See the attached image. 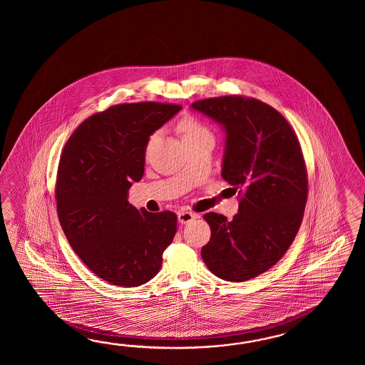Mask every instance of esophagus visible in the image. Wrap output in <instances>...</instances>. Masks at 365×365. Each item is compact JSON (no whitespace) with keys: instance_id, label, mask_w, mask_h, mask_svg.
Returning a JSON list of instances; mask_svg holds the SVG:
<instances>
[{"instance_id":"esophagus-1","label":"esophagus","mask_w":365,"mask_h":365,"mask_svg":"<svg viewBox=\"0 0 365 365\" xmlns=\"http://www.w3.org/2000/svg\"><path fill=\"white\" fill-rule=\"evenodd\" d=\"M195 214L194 212H190V211H180L179 215H178V217H179V222L181 223V225H187V223H190L192 220H194L195 219Z\"/></svg>"}]
</instances>
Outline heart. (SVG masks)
I'll list each match as a JSON object with an SVG mask.
<instances>
[{"mask_svg": "<svg viewBox=\"0 0 365 365\" xmlns=\"http://www.w3.org/2000/svg\"><path fill=\"white\" fill-rule=\"evenodd\" d=\"M178 129H179L181 138H182L184 142L185 140H201V138H212V134L210 132L209 128L203 124L202 121H200L198 118H195V117H185V118H182L179 123ZM156 137H158V133L153 134L148 138L146 154H148V151L153 148Z\"/></svg>", "mask_w": 365, "mask_h": 365, "instance_id": "heart-1", "label": "heart"}]
</instances>
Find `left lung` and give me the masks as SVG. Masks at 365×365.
<instances>
[{
  "instance_id": "1",
  "label": "left lung",
  "mask_w": 365,
  "mask_h": 365,
  "mask_svg": "<svg viewBox=\"0 0 365 365\" xmlns=\"http://www.w3.org/2000/svg\"><path fill=\"white\" fill-rule=\"evenodd\" d=\"M192 108L223 126L222 178L239 194L232 220L203 215L211 237L202 259L217 278L245 282L277 264L299 232L308 198L302 146L287 120L255 98H210Z\"/></svg>"
}]
</instances>
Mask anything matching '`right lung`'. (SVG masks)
I'll use <instances>...</instances> for the list:
<instances>
[{
	"mask_svg": "<svg viewBox=\"0 0 365 365\" xmlns=\"http://www.w3.org/2000/svg\"><path fill=\"white\" fill-rule=\"evenodd\" d=\"M181 109L142 101L86 118L62 150L57 215L70 247L101 279L138 287L153 279L178 231L172 211L148 212L128 201L145 171L148 138Z\"/></svg>",
	"mask_w": 365,
	"mask_h": 365,
	"instance_id": "obj_1",
	"label": "right lung"
}]
</instances>
